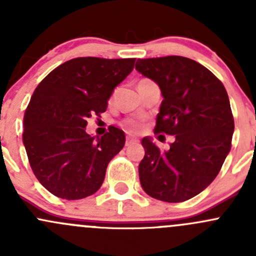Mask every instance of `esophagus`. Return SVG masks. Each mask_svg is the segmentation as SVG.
Instances as JSON below:
<instances>
[{
	"mask_svg": "<svg viewBox=\"0 0 256 256\" xmlns=\"http://www.w3.org/2000/svg\"><path fill=\"white\" fill-rule=\"evenodd\" d=\"M138 142V140L136 138H126V146H128V144H136Z\"/></svg>",
	"mask_w": 256,
	"mask_h": 256,
	"instance_id": "esophagus-1",
	"label": "esophagus"
}]
</instances>
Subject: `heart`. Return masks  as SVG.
Wrapping results in <instances>:
<instances>
[{
    "label": "heart",
    "mask_w": 256,
    "mask_h": 256,
    "mask_svg": "<svg viewBox=\"0 0 256 256\" xmlns=\"http://www.w3.org/2000/svg\"><path fill=\"white\" fill-rule=\"evenodd\" d=\"M151 82H154L150 79L144 78L138 82V88H142V86H144V85L151 84ZM112 99H110V102H112ZM122 126L126 128V130L130 131V132H138V131L141 128V122L140 121L135 120V118H126V120L122 121Z\"/></svg>",
    "instance_id": "1"
}]
</instances>
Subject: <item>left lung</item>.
Listing matches in <instances>:
<instances>
[{"instance_id": "left-lung-1", "label": "left lung", "mask_w": 256, "mask_h": 256, "mask_svg": "<svg viewBox=\"0 0 256 256\" xmlns=\"http://www.w3.org/2000/svg\"><path fill=\"white\" fill-rule=\"evenodd\" d=\"M136 69L164 95L154 134L174 136L166 151L142 138L141 186L154 200L184 202L213 182L230 151L234 118L228 94L209 69L186 56L138 59Z\"/></svg>"}]
</instances>
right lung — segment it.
<instances>
[{
	"mask_svg": "<svg viewBox=\"0 0 256 256\" xmlns=\"http://www.w3.org/2000/svg\"><path fill=\"white\" fill-rule=\"evenodd\" d=\"M135 60L79 56L56 66L36 88L23 116V144L34 176L56 197L82 200L102 187L125 134L110 126L96 141L85 126L106 112L108 99Z\"/></svg>",
	"mask_w": 256,
	"mask_h": 256,
	"instance_id": "right-lung-1",
	"label": "right lung"
}]
</instances>
